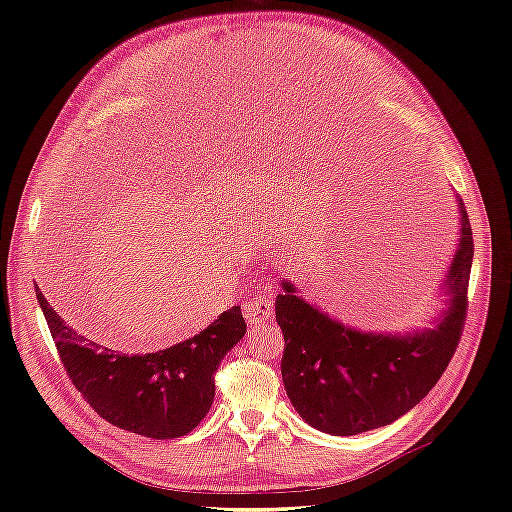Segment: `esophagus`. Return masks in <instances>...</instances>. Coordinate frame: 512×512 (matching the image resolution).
I'll return each mask as SVG.
<instances>
[{
    "instance_id": "obj_1",
    "label": "esophagus",
    "mask_w": 512,
    "mask_h": 512,
    "mask_svg": "<svg viewBox=\"0 0 512 512\" xmlns=\"http://www.w3.org/2000/svg\"><path fill=\"white\" fill-rule=\"evenodd\" d=\"M243 314L245 320L254 324V327H260V324L269 322V318L273 316V297L269 288H262L252 301H247L243 305Z\"/></svg>"
}]
</instances>
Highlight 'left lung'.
Segmentation results:
<instances>
[{
  "label": "left lung",
  "instance_id": "obj_1",
  "mask_svg": "<svg viewBox=\"0 0 512 512\" xmlns=\"http://www.w3.org/2000/svg\"><path fill=\"white\" fill-rule=\"evenodd\" d=\"M461 239L444 286L448 307L436 327L412 335L365 333L297 297L290 282L275 301L284 333L282 378L294 410L331 436H356L397 421L451 363L468 314L472 226L459 200Z\"/></svg>",
  "mask_w": 512,
  "mask_h": 512
}]
</instances>
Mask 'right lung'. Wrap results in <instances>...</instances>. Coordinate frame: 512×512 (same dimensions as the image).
<instances>
[{
    "instance_id": "add662e5",
    "label": "right lung",
    "mask_w": 512,
    "mask_h": 512,
    "mask_svg": "<svg viewBox=\"0 0 512 512\" xmlns=\"http://www.w3.org/2000/svg\"><path fill=\"white\" fill-rule=\"evenodd\" d=\"M36 297L68 378L104 421L153 440L190 433L215 397V371L245 335L241 305L230 307L192 339L158 352L126 354L91 342Z\"/></svg>"
}]
</instances>
